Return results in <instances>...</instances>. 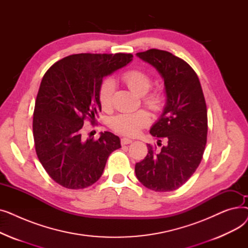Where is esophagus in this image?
Returning a JSON list of instances; mask_svg holds the SVG:
<instances>
[{
  "mask_svg": "<svg viewBox=\"0 0 248 248\" xmlns=\"http://www.w3.org/2000/svg\"><path fill=\"white\" fill-rule=\"evenodd\" d=\"M121 142H122L123 146L124 145H128V144H131V142H133V140L128 139V138H122L121 139Z\"/></svg>",
  "mask_w": 248,
  "mask_h": 248,
  "instance_id": "34e87169",
  "label": "esophagus"
}]
</instances>
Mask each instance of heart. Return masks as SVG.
I'll return each instance as SVG.
<instances>
[{"label": "heart", "instance_id": "1", "mask_svg": "<svg viewBox=\"0 0 248 248\" xmlns=\"http://www.w3.org/2000/svg\"><path fill=\"white\" fill-rule=\"evenodd\" d=\"M122 79L126 86L139 95H144L142 100L153 111H161L165 104V96L158 90L148 93L152 86L150 75L144 70L133 68L122 74ZM115 83L111 77H106L101 81L98 89V100L103 109H108L114 93ZM151 123V115L148 111L140 109L133 112H123L112 116L109 121L110 127L116 133L124 136H137L141 128Z\"/></svg>", "mask_w": 248, "mask_h": 248}]
</instances>
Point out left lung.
Returning a JSON list of instances; mask_svg holds the SVG:
<instances>
[{
    "label": "left lung",
    "mask_w": 248,
    "mask_h": 248,
    "mask_svg": "<svg viewBox=\"0 0 248 248\" xmlns=\"http://www.w3.org/2000/svg\"><path fill=\"white\" fill-rule=\"evenodd\" d=\"M164 79L166 107L150 131L159 139L158 152L148 144L147 157L136 164L140 183L155 192H170L185 184L201 163L207 141V108L199 78L190 65L168 51L137 53Z\"/></svg>",
    "instance_id": "1"
}]
</instances>
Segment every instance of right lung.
<instances>
[{
    "mask_svg": "<svg viewBox=\"0 0 248 248\" xmlns=\"http://www.w3.org/2000/svg\"><path fill=\"white\" fill-rule=\"evenodd\" d=\"M133 60L132 54L81 53L65 57L46 71L33 114L38 159L45 171L67 189H83L101 177L108 155L121 148L120 138L101 133L98 140L82 137L88 119L101 111L98 89L104 76Z\"/></svg>",
    "mask_w": 248,
    "mask_h": 248,
    "instance_id": "obj_1",
    "label": "right lung"
}]
</instances>
